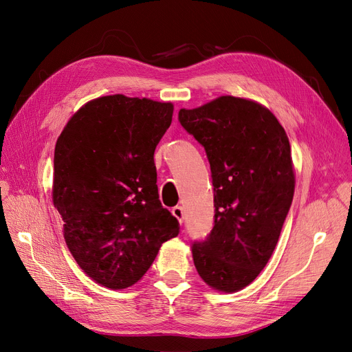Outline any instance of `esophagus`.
<instances>
[{
    "label": "esophagus",
    "instance_id": "obj_1",
    "mask_svg": "<svg viewBox=\"0 0 352 352\" xmlns=\"http://www.w3.org/2000/svg\"><path fill=\"white\" fill-rule=\"evenodd\" d=\"M171 212H173V215L178 219L179 224L184 223V210H182V207H174Z\"/></svg>",
    "mask_w": 352,
    "mask_h": 352
}]
</instances>
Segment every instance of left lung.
Instances as JSON below:
<instances>
[{"mask_svg": "<svg viewBox=\"0 0 352 352\" xmlns=\"http://www.w3.org/2000/svg\"><path fill=\"white\" fill-rule=\"evenodd\" d=\"M178 118L206 148L214 186V228L192 245L194 265L210 288L236 292L267 265L291 207L287 133L267 107L232 96L181 108Z\"/></svg>", "mask_w": 352, "mask_h": 352, "instance_id": "left-lung-1", "label": "left lung"}]
</instances>
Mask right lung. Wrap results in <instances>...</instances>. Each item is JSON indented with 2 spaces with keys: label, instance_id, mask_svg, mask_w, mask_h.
<instances>
[{
  "label": "right lung",
  "instance_id": "1",
  "mask_svg": "<svg viewBox=\"0 0 352 352\" xmlns=\"http://www.w3.org/2000/svg\"><path fill=\"white\" fill-rule=\"evenodd\" d=\"M173 114V102L100 97L69 118L55 144L54 207L74 260L100 285H134L179 232L158 199L154 164Z\"/></svg>",
  "mask_w": 352,
  "mask_h": 352
}]
</instances>
